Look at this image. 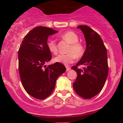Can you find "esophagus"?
Returning a JSON list of instances; mask_svg holds the SVG:
<instances>
[{"label": "esophagus", "instance_id": "34e87169", "mask_svg": "<svg viewBox=\"0 0 123 123\" xmlns=\"http://www.w3.org/2000/svg\"><path fill=\"white\" fill-rule=\"evenodd\" d=\"M66 72L69 71V70H70V68L69 66H66Z\"/></svg>", "mask_w": 123, "mask_h": 123}]
</instances>
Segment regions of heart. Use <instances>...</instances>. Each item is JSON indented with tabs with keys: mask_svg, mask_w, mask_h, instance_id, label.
Returning a JSON list of instances; mask_svg holds the SVG:
<instances>
[{
	"mask_svg": "<svg viewBox=\"0 0 123 123\" xmlns=\"http://www.w3.org/2000/svg\"><path fill=\"white\" fill-rule=\"evenodd\" d=\"M60 37L70 44L66 54H60L54 58V61L57 62L62 63L64 65H69L73 63L75 60L76 57L80 58L82 57L84 52L83 45L79 42V37L77 35L72 31H68L63 33ZM47 46L49 50L53 54L56 55L58 53V47L55 41L50 40L47 42Z\"/></svg>",
	"mask_w": 123,
	"mask_h": 123,
	"instance_id": "1",
	"label": "heart"
}]
</instances>
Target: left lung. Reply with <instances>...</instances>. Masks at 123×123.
Wrapping results in <instances>:
<instances>
[{
	"mask_svg": "<svg viewBox=\"0 0 123 123\" xmlns=\"http://www.w3.org/2000/svg\"><path fill=\"white\" fill-rule=\"evenodd\" d=\"M84 35L86 49L81 60L72 69L77 72V78L73 84L76 92L84 99L97 95L102 90L108 74L107 50L101 36L87 25H80ZM80 64L85 66L79 69Z\"/></svg>",
	"mask_w": 123,
	"mask_h": 123,
	"instance_id": "1",
	"label": "left lung"
}]
</instances>
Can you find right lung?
<instances>
[{
    "instance_id": "obj_1",
    "label": "right lung",
    "mask_w": 123,
    "mask_h": 123,
    "mask_svg": "<svg viewBox=\"0 0 123 123\" xmlns=\"http://www.w3.org/2000/svg\"><path fill=\"white\" fill-rule=\"evenodd\" d=\"M57 32L44 26L33 28L24 38L18 51V68L22 86L28 94L39 99L50 95L57 79L66 71L61 63L47 68L45 65L52 58L47 46V38Z\"/></svg>"
}]
</instances>
